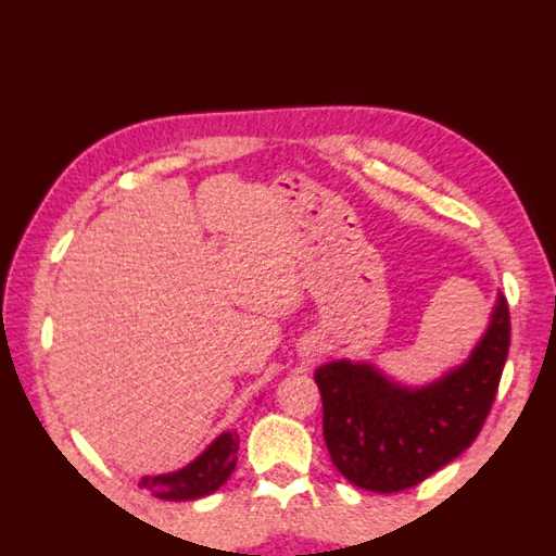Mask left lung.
Returning a JSON list of instances; mask_svg holds the SVG:
<instances>
[{
  "label": "left lung",
  "instance_id": "obj_1",
  "mask_svg": "<svg viewBox=\"0 0 556 556\" xmlns=\"http://www.w3.org/2000/svg\"><path fill=\"white\" fill-rule=\"evenodd\" d=\"M504 293L480 342L460 366L427 386H405L371 362L315 368L323 437L337 470L366 492L393 494L427 480L470 448L492 409L508 356Z\"/></svg>",
  "mask_w": 556,
  "mask_h": 556
}]
</instances>
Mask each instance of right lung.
<instances>
[{"label": "right lung", "mask_w": 556, "mask_h": 556, "mask_svg": "<svg viewBox=\"0 0 556 556\" xmlns=\"http://www.w3.org/2000/svg\"><path fill=\"white\" fill-rule=\"evenodd\" d=\"M238 460V433L222 431L206 448L176 472L147 475L139 480V486L149 489L151 494L163 502H192L219 489L231 477Z\"/></svg>", "instance_id": "obj_1"}]
</instances>
